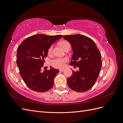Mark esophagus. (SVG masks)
I'll use <instances>...</instances> for the list:
<instances>
[{
    "label": "esophagus",
    "mask_w": 123,
    "mask_h": 123,
    "mask_svg": "<svg viewBox=\"0 0 123 123\" xmlns=\"http://www.w3.org/2000/svg\"><path fill=\"white\" fill-rule=\"evenodd\" d=\"M65 70V68H62L59 69V71H60L61 72H63Z\"/></svg>",
    "instance_id": "obj_1"
}]
</instances>
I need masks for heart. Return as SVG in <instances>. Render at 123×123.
<instances>
[{
	"label": "heart",
	"instance_id": "b5f03b06",
	"mask_svg": "<svg viewBox=\"0 0 123 123\" xmlns=\"http://www.w3.org/2000/svg\"><path fill=\"white\" fill-rule=\"evenodd\" d=\"M60 45L65 49V48L70 44L67 41H63L60 43ZM52 50V46H51L49 49V52H51ZM68 61L67 57H57L51 61V65L55 68H61L65 66V63Z\"/></svg>",
	"mask_w": 123,
	"mask_h": 123
}]
</instances>
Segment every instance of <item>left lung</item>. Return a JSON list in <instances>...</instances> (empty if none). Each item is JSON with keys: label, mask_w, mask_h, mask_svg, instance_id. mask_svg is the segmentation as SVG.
<instances>
[{"label": "left lung", "mask_w": 123, "mask_h": 123, "mask_svg": "<svg viewBox=\"0 0 123 123\" xmlns=\"http://www.w3.org/2000/svg\"><path fill=\"white\" fill-rule=\"evenodd\" d=\"M62 37L72 48L70 65L79 68L76 72L72 71L73 74L67 80L68 86L75 91H87L93 86L99 74L102 66L101 54L94 41L87 36L75 34Z\"/></svg>", "instance_id": "obj_1"}]
</instances>
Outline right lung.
<instances>
[{
	"instance_id": "right-lung-1",
	"label": "right lung",
	"mask_w": 123,
	"mask_h": 123,
	"mask_svg": "<svg viewBox=\"0 0 123 123\" xmlns=\"http://www.w3.org/2000/svg\"><path fill=\"white\" fill-rule=\"evenodd\" d=\"M62 35L48 36L36 34L25 38L17 49L16 62L25 83L31 90L39 92L52 88L54 79L59 70L50 67L42 71L48 49Z\"/></svg>"
}]
</instances>
